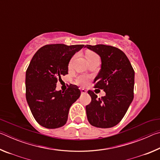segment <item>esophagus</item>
I'll return each instance as SVG.
<instances>
[{"label": "esophagus", "instance_id": "34e87169", "mask_svg": "<svg viewBox=\"0 0 160 160\" xmlns=\"http://www.w3.org/2000/svg\"><path fill=\"white\" fill-rule=\"evenodd\" d=\"M87 93V91L85 90V89H81V94H86Z\"/></svg>", "mask_w": 160, "mask_h": 160}]
</instances>
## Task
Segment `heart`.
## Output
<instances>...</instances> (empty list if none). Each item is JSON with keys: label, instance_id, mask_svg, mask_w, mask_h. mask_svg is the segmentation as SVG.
Masks as SVG:
<instances>
[{"label": "heart", "instance_id": "b5f03b06", "mask_svg": "<svg viewBox=\"0 0 160 160\" xmlns=\"http://www.w3.org/2000/svg\"><path fill=\"white\" fill-rule=\"evenodd\" d=\"M85 56H86L87 60L88 61V63L90 61L94 60V59L99 58V56L97 55L96 53H94V52H93V51H87L86 53H85ZM75 58V56H74V57H72L71 58V60L70 61L69 66H70V65L72 64V61H73V58ZM88 80H89V78H88V76H86V75H80V76L78 77L77 80H76V82H77L78 84H79V85L84 86V85H85L87 83H88Z\"/></svg>", "mask_w": 160, "mask_h": 160}]
</instances>
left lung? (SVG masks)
I'll return each instance as SVG.
<instances>
[{
	"label": "left lung",
	"instance_id": "8db88e82",
	"mask_svg": "<svg viewBox=\"0 0 160 160\" xmlns=\"http://www.w3.org/2000/svg\"><path fill=\"white\" fill-rule=\"evenodd\" d=\"M101 58V69L94 78V88L106 95L97 99L89 90L92 101L86 106L87 117L92 126L112 128L120 122L133 99L135 72L127 56L119 48L97 44L85 46Z\"/></svg>",
	"mask_w": 160,
	"mask_h": 160
}]
</instances>
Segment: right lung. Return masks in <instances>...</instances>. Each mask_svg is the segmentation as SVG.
I'll list each match as a JSON object with an SVG mask.
<instances>
[{"label":"right lung","instance_id":"right-lung-1","mask_svg":"<svg viewBox=\"0 0 160 160\" xmlns=\"http://www.w3.org/2000/svg\"><path fill=\"white\" fill-rule=\"evenodd\" d=\"M83 44L45 45L38 50L26 71V99L37 123L47 128L66 123L69 109L79 98L80 90L70 85L66 91H56V83L68 73V63Z\"/></svg>","mask_w":160,"mask_h":160}]
</instances>
